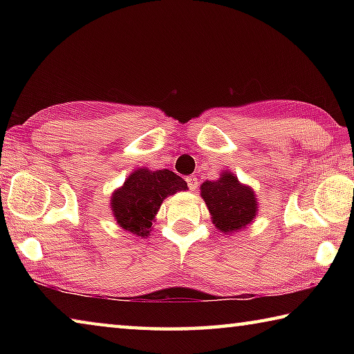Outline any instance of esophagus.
<instances>
[{
	"mask_svg": "<svg viewBox=\"0 0 354 354\" xmlns=\"http://www.w3.org/2000/svg\"><path fill=\"white\" fill-rule=\"evenodd\" d=\"M185 181H187V185L190 190H196V187H198V179H196L195 176H189Z\"/></svg>",
	"mask_w": 354,
	"mask_h": 354,
	"instance_id": "obj_1",
	"label": "esophagus"
}]
</instances>
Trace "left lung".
<instances>
[{
  "mask_svg": "<svg viewBox=\"0 0 354 354\" xmlns=\"http://www.w3.org/2000/svg\"><path fill=\"white\" fill-rule=\"evenodd\" d=\"M201 198L212 215V223L225 234L243 230L257 215L254 190L231 171H223L215 181L203 183Z\"/></svg>",
  "mask_w": 354,
  "mask_h": 354,
  "instance_id": "left-lung-1",
  "label": "left lung"
}]
</instances>
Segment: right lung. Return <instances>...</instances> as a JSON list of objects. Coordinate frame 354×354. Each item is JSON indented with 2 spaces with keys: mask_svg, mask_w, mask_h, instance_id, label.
Wrapping results in <instances>:
<instances>
[{
  "mask_svg": "<svg viewBox=\"0 0 354 354\" xmlns=\"http://www.w3.org/2000/svg\"><path fill=\"white\" fill-rule=\"evenodd\" d=\"M183 190H187V183L171 170H134L112 194V214L124 231L145 239L162 201Z\"/></svg>",
  "mask_w": 354,
  "mask_h": 354,
  "instance_id": "right-lung-1",
  "label": "right lung"
}]
</instances>
